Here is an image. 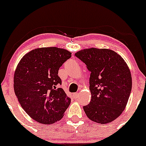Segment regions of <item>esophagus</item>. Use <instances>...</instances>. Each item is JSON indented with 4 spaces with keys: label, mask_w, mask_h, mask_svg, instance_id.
Masks as SVG:
<instances>
[{
    "label": "esophagus",
    "mask_w": 146,
    "mask_h": 146,
    "mask_svg": "<svg viewBox=\"0 0 146 146\" xmlns=\"http://www.w3.org/2000/svg\"><path fill=\"white\" fill-rule=\"evenodd\" d=\"M78 95H79V93H75L74 94H73V96H74V98H77V97H78Z\"/></svg>",
    "instance_id": "esophagus-1"
}]
</instances>
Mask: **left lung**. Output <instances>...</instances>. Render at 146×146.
Segmentation results:
<instances>
[{"instance_id":"obj_1","label":"left lung","mask_w":146,"mask_h":146,"mask_svg":"<svg viewBox=\"0 0 146 146\" xmlns=\"http://www.w3.org/2000/svg\"><path fill=\"white\" fill-rule=\"evenodd\" d=\"M90 71L92 98L84 106L87 117L106 124L121 115L128 102L132 88L131 74L123 58L110 49L96 48L75 53Z\"/></svg>"}]
</instances>
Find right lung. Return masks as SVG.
<instances>
[{
	"label": "right lung",
	"mask_w": 146,
	"mask_h": 146,
	"mask_svg": "<svg viewBox=\"0 0 146 146\" xmlns=\"http://www.w3.org/2000/svg\"><path fill=\"white\" fill-rule=\"evenodd\" d=\"M71 52L56 47L40 48L29 52L20 60L14 74V91L25 112L37 122L49 125L62 118L71 103L58 88L59 68Z\"/></svg>",
	"instance_id": "1"
}]
</instances>
